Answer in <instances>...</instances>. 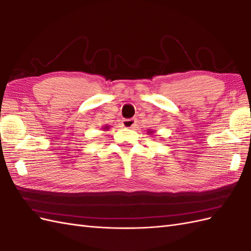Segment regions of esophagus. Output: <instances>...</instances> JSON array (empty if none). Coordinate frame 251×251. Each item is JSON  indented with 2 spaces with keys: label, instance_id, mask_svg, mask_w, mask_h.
I'll return each mask as SVG.
<instances>
[{
  "label": "esophagus",
  "instance_id": "obj_1",
  "mask_svg": "<svg viewBox=\"0 0 251 251\" xmlns=\"http://www.w3.org/2000/svg\"><path fill=\"white\" fill-rule=\"evenodd\" d=\"M137 124L136 119H124L122 121V126L125 128H133Z\"/></svg>",
  "mask_w": 251,
  "mask_h": 251
}]
</instances>
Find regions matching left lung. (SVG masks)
Returning <instances> with one entry per match:
<instances>
[{
    "mask_svg": "<svg viewBox=\"0 0 251 251\" xmlns=\"http://www.w3.org/2000/svg\"><path fill=\"white\" fill-rule=\"evenodd\" d=\"M149 132H150V133H152V132H153V131H152V130H150V131H149Z\"/></svg>",
    "mask_w": 251,
    "mask_h": 251,
    "instance_id": "1",
    "label": "left lung"
}]
</instances>
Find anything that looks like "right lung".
<instances>
[{
    "instance_id": "obj_1",
    "label": "right lung",
    "mask_w": 251,
    "mask_h": 251,
    "mask_svg": "<svg viewBox=\"0 0 251 251\" xmlns=\"http://www.w3.org/2000/svg\"><path fill=\"white\" fill-rule=\"evenodd\" d=\"M103 129H106V130H108V129H109V126H104V128H103Z\"/></svg>"
}]
</instances>
